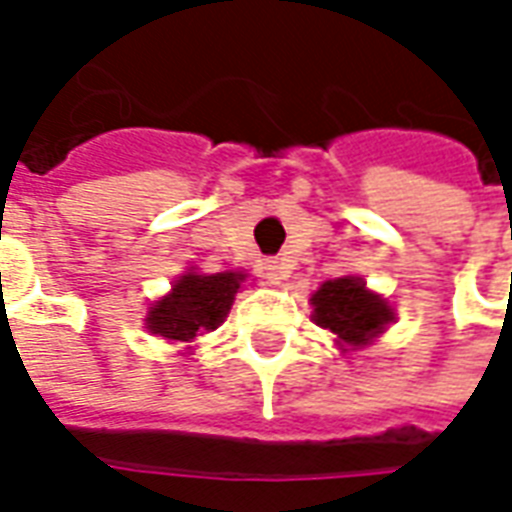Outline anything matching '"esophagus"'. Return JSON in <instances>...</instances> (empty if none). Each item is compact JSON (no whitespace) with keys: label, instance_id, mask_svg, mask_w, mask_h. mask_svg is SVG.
<instances>
[{"label":"esophagus","instance_id":"esophagus-1","mask_svg":"<svg viewBox=\"0 0 512 512\" xmlns=\"http://www.w3.org/2000/svg\"><path fill=\"white\" fill-rule=\"evenodd\" d=\"M263 277H266L271 285H277L279 279H285L282 263H279V260H266V263H263Z\"/></svg>","mask_w":512,"mask_h":512}]
</instances>
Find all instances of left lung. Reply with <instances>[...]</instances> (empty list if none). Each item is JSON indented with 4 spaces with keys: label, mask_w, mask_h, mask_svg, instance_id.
Masks as SVG:
<instances>
[{
    "label": "left lung",
    "mask_w": 512,
    "mask_h": 512,
    "mask_svg": "<svg viewBox=\"0 0 512 512\" xmlns=\"http://www.w3.org/2000/svg\"><path fill=\"white\" fill-rule=\"evenodd\" d=\"M315 323L334 332L343 343L365 345L392 318L386 304L370 290H365L362 279L345 277L334 282H323L321 290L312 296Z\"/></svg>",
    "instance_id": "8db88e82"
}]
</instances>
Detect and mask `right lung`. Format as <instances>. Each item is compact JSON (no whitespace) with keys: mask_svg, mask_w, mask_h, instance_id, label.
I'll return each instance as SVG.
<instances>
[{"mask_svg":"<svg viewBox=\"0 0 512 512\" xmlns=\"http://www.w3.org/2000/svg\"><path fill=\"white\" fill-rule=\"evenodd\" d=\"M244 274H186L178 279L167 299H161L147 315L150 332L161 334L167 340L178 343H191L200 334L219 329L224 315L233 304L235 290L241 288L238 282Z\"/></svg>","mask_w":512,"mask_h":512,"instance_id":"1","label":"right lung"}]
</instances>
